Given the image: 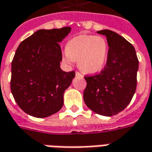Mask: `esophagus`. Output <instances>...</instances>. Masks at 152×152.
I'll return each instance as SVG.
<instances>
[{"instance_id":"esophagus-1","label":"esophagus","mask_w":152,"mask_h":152,"mask_svg":"<svg viewBox=\"0 0 152 152\" xmlns=\"http://www.w3.org/2000/svg\"><path fill=\"white\" fill-rule=\"evenodd\" d=\"M76 76H82V75L79 72H76Z\"/></svg>"}]
</instances>
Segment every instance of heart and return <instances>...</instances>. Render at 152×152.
Returning a JSON list of instances; mask_svg holds the SVG:
<instances>
[{"label":"heart","mask_w":152,"mask_h":152,"mask_svg":"<svg viewBox=\"0 0 152 152\" xmlns=\"http://www.w3.org/2000/svg\"><path fill=\"white\" fill-rule=\"evenodd\" d=\"M109 45L103 36L80 34L70 39L66 45L63 58L67 63L77 61V65L86 73L100 72L105 65Z\"/></svg>","instance_id":"heart-1"}]
</instances>
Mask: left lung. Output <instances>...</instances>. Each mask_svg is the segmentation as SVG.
<instances>
[{
	"instance_id": "1",
	"label": "left lung",
	"mask_w": 152,
	"mask_h": 152,
	"mask_svg": "<svg viewBox=\"0 0 152 152\" xmlns=\"http://www.w3.org/2000/svg\"><path fill=\"white\" fill-rule=\"evenodd\" d=\"M98 33L107 37L109 54L100 72L85 76L84 101L94 113L113 116L123 111L134 95L138 59L134 47L121 35L109 29Z\"/></svg>"
}]
</instances>
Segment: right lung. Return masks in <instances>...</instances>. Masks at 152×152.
Returning <instances> with one entry per match:
<instances>
[{
  "label": "right lung",
  "instance_id": "right-lung-1",
  "mask_svg": "<svg viewBox=\"0 0 152 152\" xmlns=\"http://www.w3.org/2000/svg\"><path fill=\"white\" fill-rule=\"evenodd\" d=\"M70 27L39 29L17 48L11 62L10 90L17 104L36 118H46L63 105V94L75 77L60 68L59 43Z\"/></svg>",
  "mask_w": 152,
  "mask_h": 152
}]
</instances>
